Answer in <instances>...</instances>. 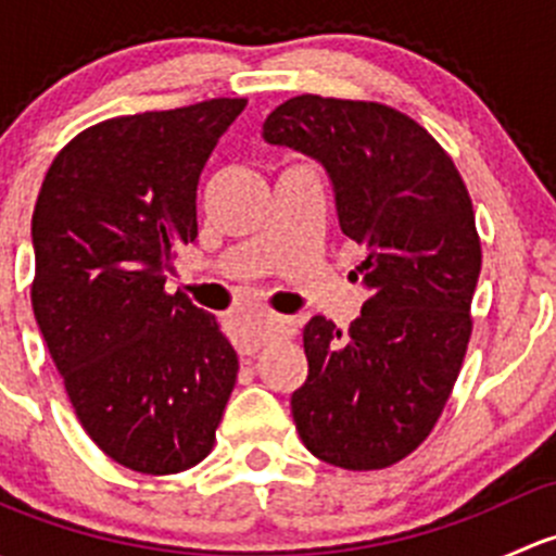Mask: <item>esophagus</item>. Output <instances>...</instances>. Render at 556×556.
Here are the masks:
<instances>
[{"instance_id":"34e87169","label":"esophagus","mask_w":556,"mask_h":556,"mask_svg":"<svg viewBox=\"0 0 556 556\" xmlns=\"http://www.w3.org/2000/svg\"><path fill=\"white\" fill-rule=\"evenodd\" d=\"M290 325H293V319L282 317V314H271V317L266 319H257L255 328H252V341L250 344H244L242 350V361L250 363L252 355H255V350L261 346V341H266L268 336L277 333V330H290Z\"/></svg>"}]
</instances>
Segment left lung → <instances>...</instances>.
I'll list each match as a JSON object with an SVG mask.
<instances>
[{
    "mask_svg": "<svg viewBox=\"0 0 556 556\" xmlns=\"http://www.w3.org/2000/svg\"><path fill=\"white\" fill-rule=\"evenodd\" d=\"M263 139L323 164L371 290L344 333L319 314L306 323L295 430L325 463L387 468L428 439L468 350L481 271L470 195L444 148L387 104L304 93L266 117Z\"/></svg>",
    "mask_w": 556,
    "mask_h": 556,
    "instance_id": "8db88e82",
    "label": "left lung"
}]
</instances>
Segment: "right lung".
<instances>
[{
	"label": "right lung",
	"instance_id": "1",
	"mask_svg": "<svg viewBox=\"0 0 556 556\" xmlns=\"http://www.w3.org/2000/svg\"><path fill=\"white\" fill-rule=\"evenodd\" d=\"M247 99L110 117L50 164L31 215V309L83 430L139 473L215 444L239 357L215 314L166 293L199 237L195 188Z\"/></svg>",
	"mask_w": 556,
	"mask_h": 556
}]
</instances>
